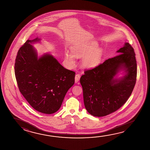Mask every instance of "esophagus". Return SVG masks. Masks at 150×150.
Here are the masks:
<instances>
[{
	"instance_id": "1",
	"label": "esophagus",
	"mask_w": 150,
	"mask_h": 150,
	"mask_svg": "<svg viewBox=\"0 0 150 150\" xmlns=\"http://www.w3.org/2000/svg\"><path fill=\"white\" fill-rule=\"evenodd\" d=\"M80 77H81L80 74H76V75H75V83H77V82L79 81Z\"/></svg>"
}]
</instances>
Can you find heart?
I'll return each mask as SVG.
<instances>
[{"instance_id": "1", "label": "heart", "mask_w": 150, "mask_h": 150, "mask_svg": "<svg viewBox=\"0 0 150 150\" xmlns=\"http://www.w3.org/2000/svg\"><path fill=\"white\" fill-rule=\"evenodd\" d=\"M98 44L92 42L86 45H75L71 48V53L65 54V58L71 63L74 64L75 57L77 58L83 57V66L91 69L97 66L102 59L103 51L101 48H97Z\"/></svg>"}]
</instances>
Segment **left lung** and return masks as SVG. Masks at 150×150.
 I'll use <instances>...</instances> for the list:
<instances>
[{
	"label": "left lung",
	"instance_id": "8db88e82",
	"mask_svg": "<svg viewBox=\"0 0 150 150\" xmlns=\"http://www.w3.org/2000/svg\"><path fill=\"white\" fill-rule=\"evenodd\" d=\"M117 52L120 54L85 70L80 79L85 107L92 115L101 117L115 112L126 103L134 89L137 76L134 49L126 42ZM122 69L126 72L125 76L114 79Z\"/></svg>",
	"mask_w": 150,
	"mask_h": 150
}]
</instances>
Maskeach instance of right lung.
I'll return each instance as SVG.
<instances>
[{
	"mask_svg": "<svg viewBox=\"0 0 150 150\" xmlns=\"http://www.w3.org/2000/svg\"><path fill=\"white\" fill-rule=\"evenodd\" d=\"M27 40L19 48L15 63V74L19 91L32 108L50 114L61 108L64 98L75 83V72L65 69L50 54L38 58Z\"/></svg>",
	"mask_w": 150,
	"mask_h": 150,
	"instance_id": "obj_1",
	"label": "right lung"
}]
</instances>
